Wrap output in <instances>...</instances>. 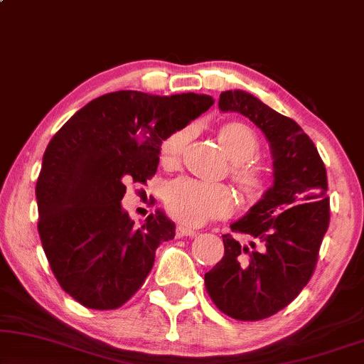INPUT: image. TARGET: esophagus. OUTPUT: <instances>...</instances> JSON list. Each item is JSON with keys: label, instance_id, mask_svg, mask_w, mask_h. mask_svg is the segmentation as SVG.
<instances>
[{"label": "esophagus", "instance_id": "obj_1", "mask_svg": "<svg viewBox=\"0 0 364 364\" xmlns=\"http://www.w3.org/2000/svg\"><path fill=\"white\" fill-rule=\"evenodd\" d=\"M196 235H198V232L195 230H191V228L183 226V225L176 226V236H178V238H195Z\"/></svg>", "mask_w": 364, "mask_h": 364}]
</instances>
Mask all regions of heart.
Listing matches in <instances>:
<instances>
[{
	"label": "heart",
	"instance_id": "obj_1",
	"mask_svg": "<svg viewBox=\"0 0 364 364\" xmlns=\"http://www.w3.org/2000/svg\"><path fill=\"white\" fill-rule=\"evenodd\" d=\"M191 128H181L164 138L159 148V159L173 166L181 159L191 139ZM218 138L232 161L231 176L248 198H258L264 191V174L250 161L258 153V138L250 126L226 123L218 132ZM164 208L173 220L186 226H201L206 221L225 218L235 208V198L226 185H211L195 178H176L168 183L163 195Z\"/></svg>",
	"mask_w": 364,
	"mask_h": 364
}]
</instances>
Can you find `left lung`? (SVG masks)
I'll return each mask as SVG.
<instances>
[{
  "label": "left lung",
  "mask_w": 364,
  "mask_h": 364,
  "mask_svg": "<svg viewBox=\"0 0 364 364\" xmlns=\"http://www.w3.org/2000/svg\"><path fill=\"white\" fill-rule=\"evenodd\" d=\"M264 133L273 153L274 185L223 235L225 256L205 274L211 301L240 321H259L287 308L311 279L329 226L326 168L301 126L245 91L220 95Z\"/></svg>",
  "instance_id": "1"
}]
</instances>
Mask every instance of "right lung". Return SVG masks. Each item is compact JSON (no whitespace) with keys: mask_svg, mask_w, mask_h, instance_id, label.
Instances as JSON below:
<instances>
[{"mask_svg":"<svg viewBox=\"0 0 364 364\" xmlns=\"http://www.w3.org/2000/svg\"><path fill=\"white\" fill-rule=\"evenodd\" d=\"M215 103L211 96L114 91L83 106L48 144L36 183L38 232L63 291L90 309H116L143 287L174 223L161 211L134 226L126 183H146L164 138Z\"/></svg>","mask_w":364,"mask_h":364,"instance_id":"1","label":"right lung"}]
</instances>
